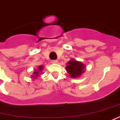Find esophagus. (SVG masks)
I'll return each mask as SVG.
<instances>
[{"label": "esophagus", "mask_w": 120, "mask_h": 120, "mask_svg": "<svg viewBox=\"0 0 120 120\" xmlns=\"http://www.w3.org/2000/svg\"><path fill=\"white\" fill-rule=\"evenodd\" d=\"M51 63L52 64H57L58 60H52Z\"/></svg>", "instance_id": "obj_1"}]
</instances>
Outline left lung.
<instances>
[{
    "label": "left lung",
    "mask_w": 120,
    "mask_h": 120,
    "mask_svg": "<svg viewBox=\"0 0 120 120\" xmlns=\"http://www.w3.org/2000/svg\"><path fill=\"white\" fill-rule=\"evenodd\" d=\"M85 68L83 63L72 58L67 63L66 69L71 78H79L85 72Z\"/></svg>",
    "instance_id": "obj_1"
}]
</instances>
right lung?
Instances as JSON below:
<instances>
[{"instance_id": "1", "label": "right lung", "mask_w": 120, "mask_h": 120, "mask_svg": "<svg viewBox=\"0 0 120 120\" xmlns=\"http://www.w3.org/2000/svg\"><path fill=\"white\" fill-rule=\"evenodd\" d=\"M43 66H39L37 68V69L34 70L33 75L31 77L32 78H34V79H36V77H38L41 73V71H43Z\"/></svg>"}]
</instances>
